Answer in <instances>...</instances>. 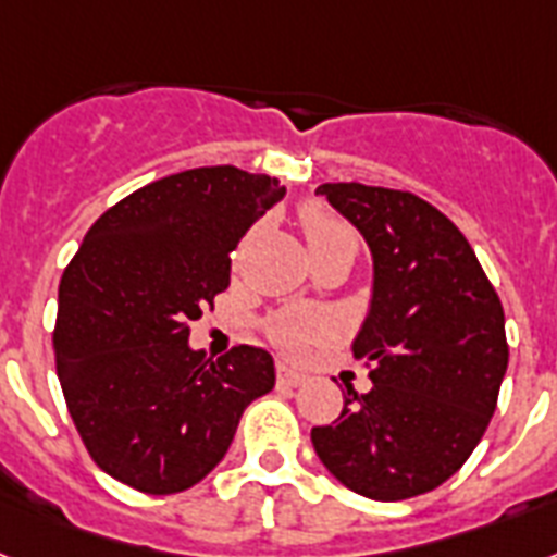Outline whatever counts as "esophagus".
Listing matches in <instances>:
<instances>
[{
	"instance_id": "1",
	"label": "esophagus",
	"mask_w": 557,
	"mask_h": 557,
	"mask_svg": "<svg viewBox=\"0 0 557 557\" xmlns=\"http://www.w3.org/2000/svg\"><path fill=\"white\" fill-rule=\"evenodd\" d=\"M275 375H278V384H282V387H301L307 381V375H301V372H296L287 364H278V372H275Z\"/></svg>"
}]
</instances>
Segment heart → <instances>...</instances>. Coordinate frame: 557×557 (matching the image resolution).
<instances>
[{"label": "heart", "instance_id": "b5f03b06", "mask_svg": "<svg viewBox=\"0 0 557 557\" xmlns=\"http://www.w3.org/2000/svg\"><path fill=\"white\" fill-rule=\"evenodd\" d=\"M298 222H301V233H305L312 256H324V252H352L356 256L358 252V245H361L358 230L347 219L333 213L330 207H301ZM324 330H327V321L310 310H282L268 321L270 342L289 356H296V352L305 350L307 344L321 338Z\"/></svg>", "mask_w": 557, "mask_h": 557}]
</instances>
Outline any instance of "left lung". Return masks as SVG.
Segmentation results:
<instances>
[{
	"label": "left lung",
	"instance_id": "1",
	"mask_svg": "<svg viewBox=\"0 0 557 557\" xmlns=\"http://www.w3.org/2000/svg\"><path fill=\"white\" fill-rule=\"evenodd\" d=\"M321 196L372 250V307L352 352L372 389L312 426L321 463L372 500L424 495L484 438L509 361L504 307L463 233L416 193L358 182Z\"/></svg>",
	"mask_w": 557,
	"mask_h": 557
}]
</instances>
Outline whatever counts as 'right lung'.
Here are the masks:
<instances>
[{
	"mask_svg": "<svg viewBox=\"0 0 557 557\" xmlns=\"http://www.w3.org/2000/svg\"><path fill=\"white\" fill-rule=\"evenodd\" d=\"M284 196L233 164L173 173L104 210L59 282V384L99 470L147 495L185 493L227 453L242 412L275 384L238 344L207 358L190 321L230 287V252Z\"/></svg>",
	"mask_w": 557,
	"mask_h": 557,
	"instance_id": "obj_1",
	"label": "right lung"
}]
</instances>
